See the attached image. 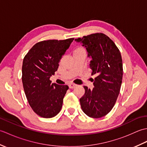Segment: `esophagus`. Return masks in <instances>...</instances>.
<instances>
[{"label":"esophagus","mask_w":147,"mask_h":147,"mask_svg":"<svg viewBox=\"0 0 147 147\" xmlns=\"http://www.w3.org/2000/svg\"><path fill=\"white\" fill-rule=\"evenodd\" d=\"M77 85H76V84H74V83H70L69 84V88H75V87Z\"/></svg>","instance_id":"obj_1"}]
</instances>
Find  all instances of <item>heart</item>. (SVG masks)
Listing matches in <instances>:
<instances>
[{"label": "heart", "instance_id": "obj_1", "mask_svg": "<svg viewBox=\"0 0 147 147\" xmlns=\"http://www.w3.org/2000/svg\"><path fill=\"white\" fill-rule=\"evenodd\" d=\"M83 51V50L82 49H81V48H79V49H76L75 51Z\"/></svg>", "mask_w": 147, "mask_h": 147}]
</instances>
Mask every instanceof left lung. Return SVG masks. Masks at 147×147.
<instances>
[{
  "instance_id": "left-lung-1",
  "label": "left lung",
  "mask_w": 147,
  "mask_h": 147,
  "mask_svg": "<svg viewBox=\"0 0 147 147\" xmlns=\"http://www.w3.org/2000/svg\"><path fill=\"white\" fill-rule=\"evenodd\" d=\"M81 43L91 59L90 67L94 88L84 86L85 93L80 99L84 113L92 118L107 115L113 108L120 92L123 80V61L119 50L109 36L95 33L75 39Z\"/></svg>"
}]
</instances>
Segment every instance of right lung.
Here are the masks:
<instances>
[{"instance_id":"1","label":"right lung","mask_w":147,"mask_h":147,"mask_svg":"<svg viewBox=\"0 0 147 147\" xmlns=\"http://www.w3.org/2000/svg\"><path fill=\"white\" fill-rule=\"evenodd\" d=\"M74 38L49 40L36 43L25 55L22 66V82L31 107L44 118L61 111L69 87L51 83L50 78L57 71L59 62Z\"/></svg>"}]
</instances>
